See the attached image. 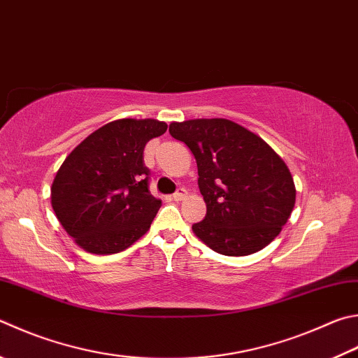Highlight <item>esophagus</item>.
I'll list each match as a JSON object with an SVG mask.
<instances>
[{
    "instance_id": "esophagus-1",
    "label": "esophagus",
    "mask_w": 358,
    "mask_h": 358,
    "mask_svg": "<svg viewBox=\"0 0 358 358\" xmlns=\"http://www.w3.org/2000/svg\"><path fill=\"white\" fill-rule=\"evenodd\" d=\"M186 197H187V192H186L185 187H180V189L172 196V199H173L175 201H181V200H185Z\"/></svg>"
}]
</instances>
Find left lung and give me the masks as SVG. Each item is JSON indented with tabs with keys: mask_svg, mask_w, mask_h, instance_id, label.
I'll return each instance as SVG.
<instances>
[{
	"mask_svg": "<svg viewBox=\"0 0 358 358\" xmlns=\"http://www.w3.org/2000/svg\"><path fill=\"white\" fill-rule=\"evenodd\" d=\"M169 133L197 161L206 216L192 231L210 249L245 257L274 241L296 203L285 161L249 129L227 119L172 122Z\"/></svg>",
	"mask_w": 358,
	"mask_h": 358,
	"instance_id": "8db88e82",
	"label": "left lung"
}]
</instances>
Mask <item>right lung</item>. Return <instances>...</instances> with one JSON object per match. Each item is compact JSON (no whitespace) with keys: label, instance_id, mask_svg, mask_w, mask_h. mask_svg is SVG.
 <instances>
[{"label":"right lung","instance_id":"obj_1","mask_svg":"<svg viewBox=\"0 0 358 358\" xmlns=\"http://www.w3.org/2000/svg\"><path fill=\"white\" fill-rule=\"evenodd\" d=\"M166 129L157 119L109 122L62 162L51 185V206L83 250L113 255L150 229L161 200L148 191L144 148Z\"/></svg>","mask_w":358,"mask_h":358}]
</instances>
